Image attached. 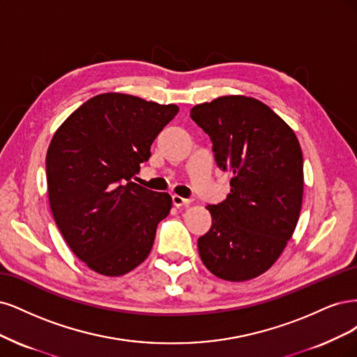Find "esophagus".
<instances>
[{
  "instance_id": "obj_1",
  "label": "esophagus",
  "mask_w": 357,
  "mask_h": 357,
  "mask_svg": "<svg viewBox=\"0 0 357 357\" xmlns=\"http://www.w3.org/2000/svg\"><path fill=\"white\" fill-rule=\"evenodd\" d=\"M172 202H174V204L176 206V208H182V206H187V204L191 203L190 199H183V197H181V195H178V194L172 195Z\"/></svg>"
}]
</instances>
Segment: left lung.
I'll return each instance as SVG.
<instances>
[{
  "label": "left lung",
  "instance_id": "1",
  "mask_svg": "<svg viewBox=\"0 0 357 357\" xmlns=\"http://www.w3.org/2000/svg\"><path fill=\"white\" fill-rule=\"evenodd\" d=\"M190 116L211 136L218 166L233 174L227 199L206 206L212 227L197 241L200 258L222 280L255 279L279 259L300 218V142L255 98L221 96L192 107Z\"/></svg>",
  "mask_w": 357,
  "mask_h": 357
}]
</instances>
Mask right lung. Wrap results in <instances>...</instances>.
Returning <instances> with one entry per match:
<instances>
[{"mask_svg": "<svg viewBox=\"0 0 357 357\" xmlns=\"http://www.w3.org/2000/svg\"><path fill=\"white\" fill-rule=\"evenodd\" d=\"M178 111L174 103L112 91L84 102L54 132L45 157L50 209L68 246L90 270L117 278L151 252L172 197L132 178Z\"/></svg>", "mask_w": 357, "mask_h": 357, "instance_id": "1", "label": "right lung"}]
</instances>
